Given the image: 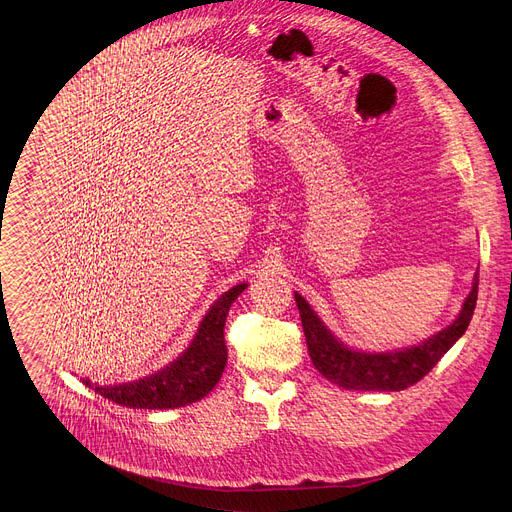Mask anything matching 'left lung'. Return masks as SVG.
Returning a JSON list of instances; mask_svg holds the SVG:
<instances>
[{
  "label": "left lung",
  "mask_w": 512,
  "mask_h": 512,
  "mask_svg": "<svg viewBox=\"0 0 512 512\" xmlns=\"http://www.w3.org/2000/svg\"><path fill=\"white\" fill-rule=\"evenodd\" d=\"M302 318V328L308 342V352L318 369L330 383L352 391H403L423 379L466 332L476 300H478V269L472 279V289L466 296L456 320L423 338L417 344L371 352L344 344L320 320L306 298L294 291Z\"/></svg>",
  "instance_id": "left-lung-1"
}]
</instances>
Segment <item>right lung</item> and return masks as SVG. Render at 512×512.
<instances>
[{
	"mask_svg": "<svg viewBox=\"0 0 512 512\" xmlns=\"http://www.w3.org/2000/svg\"><path fill=\"white\" fill-rule=\"evenodd\" d=\"M247 289L239 283L218 298L198 324V330L184 352H180L164 369L127 383L93 385L83 383L105 399L131 409H176L206 397L221 381L227 367L225 322L233 302Z\"/></svg>",
	"mask_w": 512,
	"mask_h": 512,
	"instance_id": "1",
	"label": "right lung"
}]
</instances>
